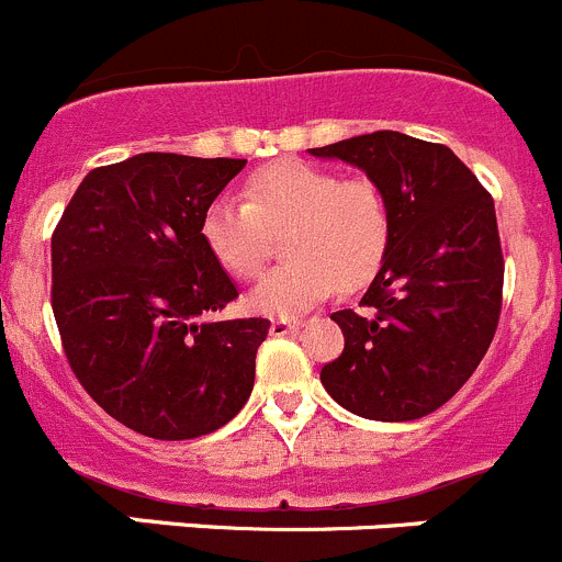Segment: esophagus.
Masks as SVG:
<instances>
[{
    "label": "esophagus",
    "mask_w": 562,
    "mask_h": 562,
    "mask_svg": "<svg viewBox=\"0 0 562 562\" xmlns=\"http://www.w3.org/2000/svg\"><path fill=\"white\" fill-rule=\"evenodd\" d=\"M301 319H286V317H278L270 323V334L272 336H286V334H297L301 330Z\"/></svg>",
    "instance_id": "1"
}]
</instances>
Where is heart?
Wrapping results in <instances>:
<instances>
[{"instance_id": "1", "label": "heart", "mask_w": 562, "mask_h": 562, "mask_svg": "<svg viewBox=\"0 0 562 562\" xmlns=\"http://www.w3.org/2000/svg\"><path fill=\"white\" fill-rule=\"evenodd\" d=\"M284 237L290 261L272 270L250 295L259 312L303 314L339 286L356 292L381 270L389 248V206L367 176L341 179L303 159L254 170L243 201L215 198L201 217V239L234 278H256L270 256V237Z\"/></svg>"}]
</instances>
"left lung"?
<instances>
[{
    "mask_svg": "<svg viewBox=\"0 0 562 562\" xmlns=\"http://www.w3.org/2000/svg\"><path fill=\"white\" fill-rule=\"evenodd\" d=\"M381 187L389 248L361 297L330 314L345 350L323 367L325 392L350 414L408 422L432 414L472 378L496 334L502 259L494 198L441 143L372 132L323 148Z\"/></svg>",
    "mask_w": 562,
    "mask_h": 562,
    "instance_id": "left-lung-1",
    "label": "left lung"
}]
</instances>
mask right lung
Segmentation results:
<instances>
[{"mask_svg":"<svg viewBox=\"0 0 562 562\" xmlns=\"http://www.w3.org/2000/svg\"><path fill=\"white\" fill-rule=\"evenodd\" d=\"M245 159L148 151L90 170L52 234V308L85 392L159 441L217 430L254 392L270 319H217L239 295L201 217Z\"/></svg>","mask_w":562,"mask_h":562,"instance_id":"add662e5","label":"right lung"}]
</instances>
